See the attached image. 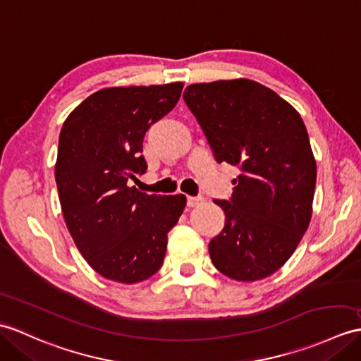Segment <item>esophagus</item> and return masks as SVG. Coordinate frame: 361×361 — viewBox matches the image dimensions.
<instances>
[{
    "instance_id": "34e87169",
    "label": "esophagus",
    "mask_w": 361,
    "mask_h": 361,
    "mask_svg": "<svg viewBox=\"0 0 361 361\" xmlns=\"http://www.w3.org/2000/svg\"><path fill=\"white\" fill-rule=\"evenodd\" d=\"M204 198L201 195H197V197H188V206L189 207H195V206H200L201 203H203Z\"/></svg>"
}]
</instances>
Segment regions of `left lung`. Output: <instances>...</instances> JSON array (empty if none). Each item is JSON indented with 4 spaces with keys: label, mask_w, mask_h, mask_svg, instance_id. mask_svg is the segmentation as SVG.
I'll use <instances>...</instances> for the list:
<instances>
[{
    "label": "left lung",
    "mask_w": 361,
    "mask_h": 361,
    "mask_svg": "<svg viewBox=\"0 0 361 361\" xmlns=\"http://www.w3.org/2000/svg\"><path fill=\"white\" fill-rule=\"evenodd\" d=\"M183 98L215 160L240 171L231 200H215L226 221L209 243L212 263L232 280L266 279L311 221L317 164L306 126L286 99L252 80L190 85Z\"/></svg>",
    "instance_id": "8db88e82"
}]
</instances>
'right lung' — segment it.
Listing matches in <instances>:
<instances>
[{
	"instance_id": "obj_1",
	"label": "right lung",
	"mask_w": 361,
	"mask_h": 361,
	"mask_svg": "<svg viewBox=\"0 0 361 361\" xmlns=\"http://www.w3.org/2000/svg\"><path fill=\"white\" fill-rule=\"evenodd\" d=\"M183 82L102 89L67 116L55 180L67 229L92 269L138 283L163 264L167 232L184 195H147L129 186L146 173L142 140L178 103Z\"/></svg>"
}]
</instances>
